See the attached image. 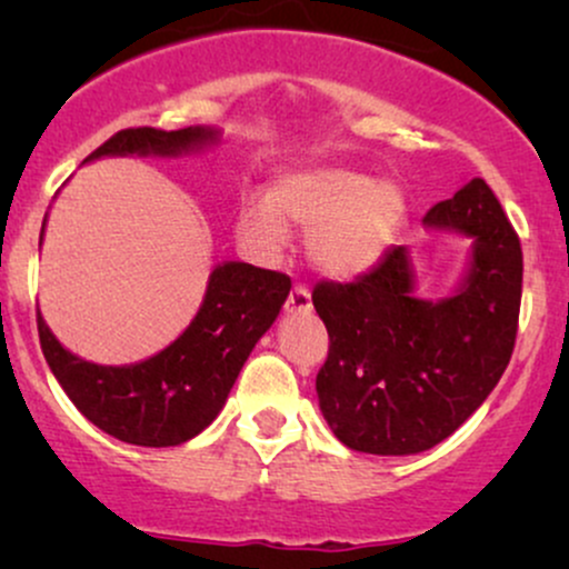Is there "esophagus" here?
<instances>
[{
    "label": "esophagus",
    "instance_id": "1",
    "mask_svg": "<svg viewBox=\"0 0 569 569\" xmlns=\"http://www.w3.org/2000/svg\"><path fill=\"white\" fill-rule=\"evenodd\" d=\"M310 310H312L310 291H307L305 286H293L289 299H286V312H289V316H305V312Z\"/></svg>",
    "mask_w": 569,
    "mask_h": 569
}]
</instances>
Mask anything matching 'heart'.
<instances>
[{
    "instance_id": "heart-1",
    "label": "heart",
    "mask_w": 569,
    "mask_h": 569,
    "mask_svg": "<svg viewBox=\"0 0 569 569\" xmlns=\"http://www.w3.org/2000/svg\"><path fill=\"white\" fill-rule=\"evenodd\" d=\"M403 219V194L390 181H371L348 168H316L283 176L270 202L248 200L238 213V238L248 251L276 259L289 243L286 227L307 232L312 270L352 280L382 259Z\"/></svg>"
}]
</instances>
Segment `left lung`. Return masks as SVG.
<instances>
[{
  "label": "left lung",
  "mask_w": 569,
  "mask_h": 569,
  "mask_svg": "<svg viewBox=\"0 0 569 569\" xmlns=\"http://www.w3.org/2000/svg\"><path fill=\"white\" fill-rule=\"evenodd\" d=\"M422 224L473 240L471 270L452 297H415L403 246L352 283H318L329 331L318 403L345 447L417 455L452 436L511 361L521 305V243L485 179L436 202Z\"/></svg>",
  "instance_id": "obj_1"
}]
</instances>
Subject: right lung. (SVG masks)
Here are the masks:
<instances>
[{
    "label": "right lung",
    "mask_w": 569,
    "mask_h": 569,
    "mask_svg": "<svg viewBox=\"0 0 569 569\" xmlns=\"http://www.w3.org/2000/svg\"><path fill=\"white\" fill-rule=\"evenodd\" d=\"M219 139L217 128H128L84 162L126 154L176 158ZM44 232V224H42ZM291 278L246 262H224L208 278L198 316L158 356L130 367H101L63 348L37 310L44 361L77 409L114 439L176 447L206 430L224 407L246 358L278 318Z\"/></svg>",
    "instance_id": "obj_1"
}]
</instances>
